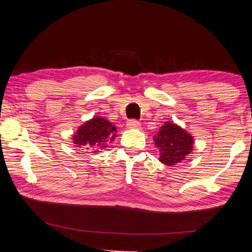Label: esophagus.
I'll use <instances>...</instances> for the list:
<instances>
[{
    "mask_svg": "<svg viewBox=\"0 0 252 252\" xmlns=\"http://www.w3.org/2000/svg\"><path fill=\"white\" fill-rule=\"evenodd\" d=\"M127 129H140L141 127V123L136 120H129L126 122Z\"/></svg>",
    "mask_w": 252,
    "mask_h": 252,
    "instance_id": "34e87169",
    "label": "esophagus"
}]
</instances>
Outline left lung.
Segmentation results:
<instances>
[{
  "mask_svg": "<svg viewBox=\"0 0 252 252\" xmlns=\"http://www.w3.org/2000/svg\"><path fill=\"white\" fill-rule=\"evenodd\" d=\"M156 148L160 152L159 160L165 165L180 163L193 150V136L173 122H164L155 135Z\"/></svg>",
  "mask_w": 252,
  "mask_h": 252,
  "instance_id": "8db88e82",
  "label": "left lung"
}]
</instances>
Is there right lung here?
I'll return each instance as SVG.
<instances>
[{"label": "right lung", "instance_id": "obj_1", "mask_svg": "<svg viewBox=\"0 0 252 252\" xmlns=\"http://www.w3.org/2000/svg\"><path fill=\"white\" fill-rule=\"evenodd\" d=\"M117 136V127L106 119L95 116L80 126L72 140L75 147L85 148L92 152H97L113 142Z\"/></svg>", "mask_w": 252, "mask_h": 252}]
</instances>
